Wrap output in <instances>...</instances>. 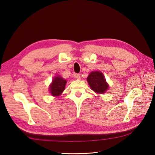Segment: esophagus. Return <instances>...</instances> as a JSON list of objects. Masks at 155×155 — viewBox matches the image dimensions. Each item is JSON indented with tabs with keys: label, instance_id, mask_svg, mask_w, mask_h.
I'll return each mask as SVG.
<instances>
[{
	"label": "esophagus",
	"instance_id": "obj_1",
	"mask_svg": "<svg viewBox=\"0 0 155 155\" xmlns=\"http://www.w3.org/2000/svg\"><path fill=\"white\" fill-rule=\"evenodd\" d=\"M75 78H76V79H77V80H81V75L78 74H75Z\"/></svg>",
	"mask_w": 155,
	"mask_h": 155
}]
</instances>
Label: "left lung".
<instances>
[{
	"label": "left lung",
	"instance_id": "1",
	"mask_svg": "<svg viewBox=\"0 0 155 155\" xmlns=\"http://www.w3.org/2000/svg\"><path fill=\"white\" fill-rule=\"evenodd\" d=\"M87 80L91 89L97 94H104L109 87L101 71L91 72Z\"/></svg>",
	"mask_w": 155,
	"mask_h": 155
}]
</instances>
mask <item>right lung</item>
I'll list each match as a JSON object with an SVG mask.
<instances>
[{
  "label": "right lung",
  "instance_id": "1",
  "mask_svg": "<svg viewBox=\"0 0 155 155\" xmlns=\"http://www.w3.org/2000/svg\"><path fill=\"white\" fill-rule=\"evenodd\" d=\"M66 84H67V81L63 78H62L60 76L54 77L52 83L49 86V91L52 96H60L64 90Z\"/></svg>",
  "mask_w": 155,
  "mask_h": 155
}]
</instances>
